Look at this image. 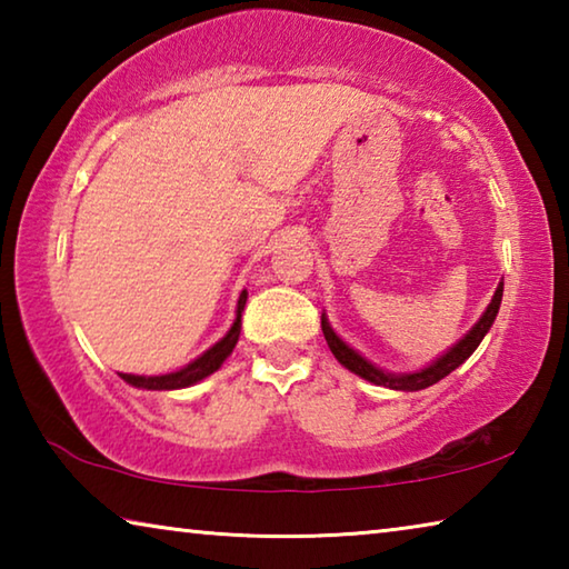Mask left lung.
<instances>
[{
  "mask_svg": "<svg viewBox=\"0 0 569 569\" xmlns=\"http://www.w3.org/2000/svg\"><path fill=\"white\" fill-rule=\"evenodd\" d=\"M502 291H505V281H499L492 301H489L487 311L479 316V321L471 326V329L465 336H461V339L455 346H449V349L441 353L439 359L427 363L423 369L409 371V373H391V371L379 369L377 363H371L369 359H366V356H361L359 351L351 349V346L346 343L341 336L331 329L329 316H326V313H321V329H323V336H326V343H329L331 353L336 356V361L346 366V369L356 373V377L377 383V387L393 389V391H421V389L431 387V383H437L445 377H449L451 371L459 369V366L477 351V346L481 343V339H485L487 331L492 329V323L497 319L499 303H502Z\"/></svg>",
  "mask_w": 569,
  "mask_h": 569,
  "instance_id": "obj_1",
  "label": "left lung"
}]
</instances>
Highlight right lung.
I'll return each mask as SVG.
<instances>
[{"label":"right lung","instance_id":"1","mask_svg":"<svg viewBox=\"0 0 569 569\" xmlns=\"http://www.w3.org/2000/svg\"><path fill=\"white\" fill-rule=\"evenodd\" d=\"M248 301V291H240L238 296V306H236V321L230 326L228 333L220 339L218 343L210 346L208 351H203L198 359H192L190 363L182 366L178 371L170 373H158V377H138V373H120L122 381H128L134 389H148V391H172V389H186L192 387V383L208 379L210 373H216L223 361L233 353L238 336H240V313H243Z\"/></svg>","mask_w":569,"mask_h":569}]
</instances>
